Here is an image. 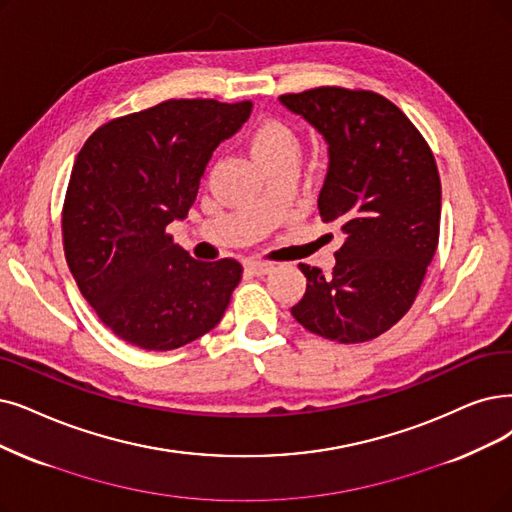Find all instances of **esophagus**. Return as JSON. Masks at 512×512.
<instances>
[{"mask_svg": "<svg viewBox=\"0 0 512 512\" xmlns=\"http://www.w3.org/2000/svg\"><path fill=\"white\" fill-rule=\"evenodd\" d=\"M273 269L271 262H260V260H250L245 262V271L252 275H267Z\"/></svg>", "mask_w": 512, "mask_h": 512, "instance_id": "obj_1", "label": "esophagus"}]
</instances>
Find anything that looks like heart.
<instances>
[{
	"label": "heart",
	"mask_w": 512,
	"mask_h": 512,
	"mask_svg": "<svg viewBox=\"0 0 512 512\" xmlns=\"http://www.w3.org/2000/svg\"><path fill=\"white\" fill-rule=\"evenodd\" d=\"M248 149L264 172L279 166L296 168L302 153V140L300 134L285 121L264 119L250 132Z\"/></svg>",
	"instance_id": "1"
}]
</instances>
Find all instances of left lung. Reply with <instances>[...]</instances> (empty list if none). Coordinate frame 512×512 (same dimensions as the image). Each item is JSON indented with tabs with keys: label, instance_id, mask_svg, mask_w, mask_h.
I'll use <instances>...</instances> for the list:
<instances>
[{
	"label": "left lung",
	"instance_id": "left-lung-1",
	"mask_svg": "<svg viewBox=\"0 0 512 512\" xmlns=\"http://www.w3.org/2000/svg\"><path fill=\"white\" fill-rule=\"evenodd\" d=\"M327 145L319 216L340 231L330 275L298 264L306 292L292 306L306 330L355 344L410 311L439 243L435 157L399 107L370 90L315 88L279 96Z\"/></svg>",
	"mask_w": 512,
	"mask_h": 512
}]
</instances>
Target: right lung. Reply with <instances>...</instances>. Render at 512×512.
I'll use <instances>...</instances> for the list:
<instances>
[{
	"instance_id": "obj_1",
	"label": "right lung",
	"mask_w": 512,
	"mask_h": 512,
	"mask_svg": "<svg viewBox=\"0 0 512 512\" xmlns=\"http://www.w3.org/2000/svg\"><path fill=\"white\" fill-rule=\"evenodd\" d=\"M250 113V100H166L109 121L81 147L63 210L65 256L79 292L121 340L172 351L227 311L241 264L195 260L166 227L187 218L212 153Z\"/></svg>"
}]
</instances>
